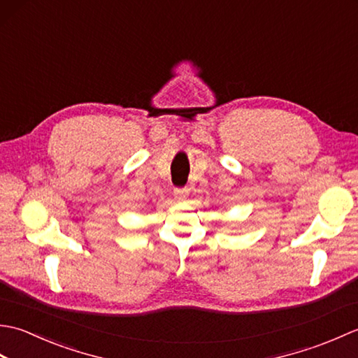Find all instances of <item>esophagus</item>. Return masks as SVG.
Returning <instances> with one entry per match:
<instances>
[{"label": "esophagus", "instance_id": "34e87169", "mask_svg": "<svg viewBox=\"0 0 358 358\" xmlns=\"http://www.w3.org/2000/svg\"><path fill=\"white\" fill-rule=\"evenodd\" d=\"M187 195H189V189H186V187H175V189H173V196H175V199H177L178 201L185 200Z\"/></svg>", "mask_w": 358, "mask_h": 358}]
</instances>
